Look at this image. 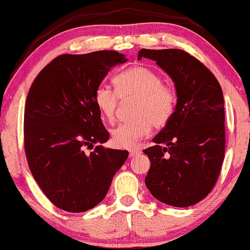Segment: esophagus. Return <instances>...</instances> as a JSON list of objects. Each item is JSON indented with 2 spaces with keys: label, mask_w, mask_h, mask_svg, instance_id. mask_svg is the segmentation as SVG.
Masks as SVG:
<instances>
[{
  "label": "esophagus",
  "mask_w": 250,
  "mask_h": 250,
  "mask_svg": "<svg viewBox=\"0 0 250 250\" xmlns=\"http://www.w3.org/2000/svg\"><path fill=\"white\" fill-rule=\"evenodd\" d=\"M141 151H140V149H138V148H134V149H131L129 151V156L131 157V158H133V157H137L138 154H139Z\"/></svg>",
  "instance_id": "obj_1"
}]
</instances>
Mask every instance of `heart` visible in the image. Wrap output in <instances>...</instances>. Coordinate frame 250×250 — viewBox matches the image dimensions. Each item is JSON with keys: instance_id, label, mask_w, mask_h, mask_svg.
Wrapping results in <instances>:
<instances>
[{"instance_id": "heart-1", "label": "heart", "mask_w": 250, "mask_h": 250, "mask_svg": "<svg viewBox=\"0 0 250 250\" xmlns=\"http://www.w3.org/2000/svg\"><path fill=\"white\" fill-rule=\"evenodd\" d=\"M118 96L122 100L137 98L133 121L118 125L111 132V142L116 148H133L138 141L148 136L153 128L167 125L177 105L173 89L162 84L159 74L146 66H133L113 79ZM118 96L106 86H99L94 92V102L106 121L116 118Z\"/></svg>"}]
</instances>
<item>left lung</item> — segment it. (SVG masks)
<instances>
[{
  "label": "left lung",
  "mask_w": 250,
  "mask_h": 250,
  "mask_svg": "<svg viewBox=\"0 0 250 250\" xmlns=\"http://www.w3.org/2000/svg\"><path fill=\"white\" fill-rule=\"evenodd\" d=\"M175 83L177 105L169 124L144 152L151 162L146 186L161 203L189 207L211 191L225 156V109L219 82L189 53L141 49Z\"/></svg>",
  "instance_id": "1"
}]
</instances>
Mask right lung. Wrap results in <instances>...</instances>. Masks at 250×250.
Segmentation results:
<instances>
[{"label": "right lung", "instance_id": "right-lung-1", "mask_svg": "<svg viewBox=\"0 0 250 250\" xmlns=\"http://www.w3.org/2000/svg\"><path fill=\"white\" fill-rule=\"evenodd\" d=\"M126 62L117 51L62 54L35 78L24 110L27 164L58 208L83 212L100 204L128 151L104 148L109 132L94 92L111 68ZM97 144L85 154V146Z\"/></svg>", "mask_w": 250, "mask_h": 250}]
</instances>
